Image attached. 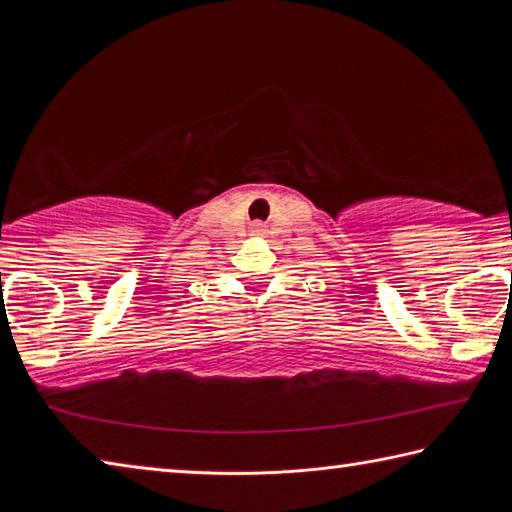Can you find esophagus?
<instances>
[{
    "label": "esophagus",
    "mask_w": 512,
    "mask_h": 512,
    "mask_svg": "<svg viewBox=\"0 0 512 512\" xmlns=\"http://www.w3.org/2000/svg\"><path fill=\"white\" fill-rule=\"evenodd\" d=\"M264 230H266V228H264L262 223H255V225H253V232H255V235H264Z\"/></svg>",
    "instance_id": "obj_1"
}]
</instances>
